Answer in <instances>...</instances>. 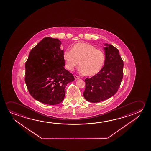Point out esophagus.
I'll list each match as a JSON object with an SVG mask.
<instances>
[{
	"instance_id": "esophagus-1",
	"label": "esophagus",
	"mask_w": 151,
	"mask_h": 151,
	"mask_svg": "<svg viewBox=\"0 0 151 151\" xmlns=\"http://www.w3.org/2000/svg\"><path fill=\"white\" fill-rule=\"evenodd\" d=\"M74 77L75 79H79V78H80V77H79L78 76H77V75H75Z\"/></svg>"
}]
</instances>
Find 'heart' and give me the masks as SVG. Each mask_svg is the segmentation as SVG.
Listing matches in <instances>:
<instances>
[{
	"label": "heart",
	"instance_id": "1",
	"mask_svg": "<svg viewBox=\"0 0 151 151\" xmlns=\"http://www.w3.org/2000/svg\"><path fill=\"white\" fill-rule=\"evenodd\" d=\"M63 57L67 70L72 71L79 62V72L89 76L99 73L106 60L104 51L96 49L91 44L83 42L75 44L71 51L65 50Z\"/></svg>",
	"mask_w": 151,
	"mask_h": 151
}]
</instances>
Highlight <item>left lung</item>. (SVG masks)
Masks as SVG:
<instances>
[{
  "label": "left lung",
  "instance_id": "1",
  "mask_svg": "<svg viewBox=\"0 0 151 151\" xmlns=\"http://www.w3.org/2000/svg\"><path fill=\"white\" fill-rule=\"evenodd\" d=\"M105 63L99 73L85 79L86 87L83 93L89 102H99L107 100L118 91L123 78V62L118 49L111 44H105Z\"/></svg>",
  "mask_w": 151,
  "mask_h": 151
}]
</instances>
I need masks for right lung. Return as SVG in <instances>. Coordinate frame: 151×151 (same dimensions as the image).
<instances>
[{"label": "right lung", "mask_w": 151, "mask_h": 151, "mask_svg": "<svg viewBox=\"0 0 151 151\" xmlns=\"http://www.w3.org/2000/svg\"><path fill=\"white\" fill-rule=\"evenodd\" d=\"M58 39L46 37L33 48L25 64V82L35 100L50 105L65 97V87L74 81L73 75L64 68V50Z\"/></svg>", "instance_id": "add662e5"}]
</instances>
